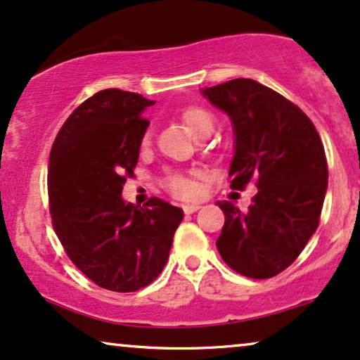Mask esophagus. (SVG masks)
Listing matches in <instances>:
<instances>
[{
	"mask_svg": "<svg viewBox=\"0 0 360 360\" xmlns=\"http://www.w3.org/2000/svg\"><path fill=\"white\" fill-rule=\"evenodd\" d=\"M200 209V205L199 204H188V205H183V210H184V214H194V212H198V210Z\"/></svg>",
	"mask_w": 360,
	"mask_h": 360,
	"instance_id": "esophagus-1",
	"label": "esophagus"
}]
</instances>
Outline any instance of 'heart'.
Instances as JSON below:
<instances>
[{
    "label": "heart",
    "instance_id": "1",
    "mask_svg": "<svg viewBox=\"0 0 360 360\" xmlns=\"http://www.w3.org/2000/svg\"><path fill=\"white\" fill-rule=\"evenodd\" d=\"M181 118L184 120V123L188 124L195 135H200V133L207 130H214V115L202 107H188L181 113ZM146 143L148 133H145L141 138V145H146ZM165 188L179 199H193L199 193L198 184H195L193 177L181 174V172H169L165 177Z\"/></svg>",
    "mask_w": 360,
    "mask_h": 360
}]
</instances>
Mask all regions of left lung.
<instances>
[{
	"label": "left lung",
	"instance_id": "left-lung-1",
	"mask_svg": "<svg viewBox=\"0 0 360 360\" xmlns=\"http://www.w3.org/2000/svg\"><path fill=\"white\" fill-rule=\"evenodd\" d=\"M232 118L236 156L230 188L257 194L247 212L219 202L225 215L217 250L233 271L265 280L286 270L318 229L328 161L314 123L298 105L252 79L204 90Z\"/></svg>",
	"mask_w": 360,
	"mask_h": 360
}]
</instances>
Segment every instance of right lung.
<instances>
[{"label":"right lung","mask_w":360,"mask_h":360,"mask_svg":"<svg viewBox=\"0 0 360 360\" xmlns=\"http://www.w3.org/2000/svg\"><path fill=\"white\" fill-rule=\"evenodd\" d=\"M153 103L135 92L100 90L70 113L51 150L47 194L56 236L85 276L117 293L156 280L183 220V209L160 198L143 207L122 199L150 124L143 110Z\"/></svg>","instance_id":"add662e5"}]
</instances>
